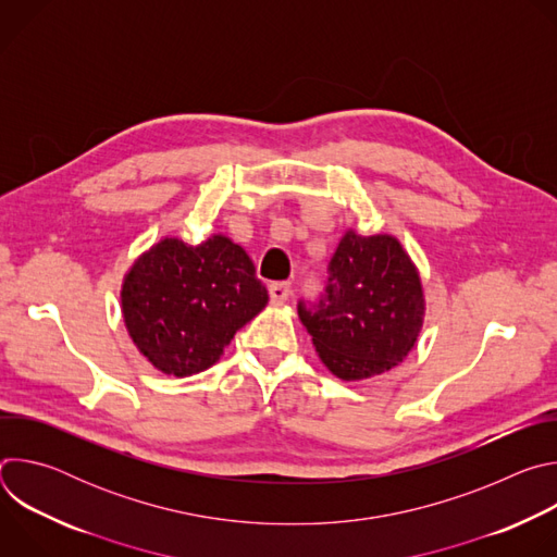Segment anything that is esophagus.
I'll return each instance as SVG.
<instances>
[{
    "label": "esophagus",
    "mask_w": 557,
    "mask_h": 557,
    "mask_svg": "<svg viewBox=\"0 0 557 557\" xmlns=\"http://www.w3.org/2000/svg\"><path fill=\"white\" fill-rule=\"evenodd\" d=\"M288 295H290L288 282H273V284H269V297H271L273 304H284L288 299Z\"/></svg>",
    "instance_id": "obj_1"
}]
</instances>
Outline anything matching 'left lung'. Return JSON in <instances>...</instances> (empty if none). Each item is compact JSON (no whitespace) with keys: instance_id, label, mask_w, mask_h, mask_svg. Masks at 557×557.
Instances as JSON below:
<instances>
[{"instance_id":"1","label":"left lung","mask_w":557,"mask_h":557,"mask_svg":"<svg viewBox=\"0 0 557 557\" xmlns=\"http://www.w3.org/2000/svg\"><path fill=\"white\" fill-rule=\"evenodd\" d=\"M299 320L324 366L342 381H361L399 366L414 348L425 317L419 271L394 235L348 228L329 264L314 306Z\"/></svg>"}]
</instances>
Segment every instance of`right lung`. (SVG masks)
<instances>
[{
    "label": "right lung",
    "instance_id": "1",
    "mask_svg": "<svg viewBox=\"0 0 557 557\" xmlns=\"http://www.w3.org/2000/svg\"><path fill=\"white\" fill-rule=\"evenodd\" d=\"M269 304L247 251L213 233L200 245L163 237L123 277L121 310L138 352L163 374L211 368Z\"/></svg>",
    "mask_w": 557,
    "mask_h": 557
}]
</instances>
